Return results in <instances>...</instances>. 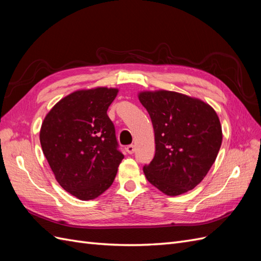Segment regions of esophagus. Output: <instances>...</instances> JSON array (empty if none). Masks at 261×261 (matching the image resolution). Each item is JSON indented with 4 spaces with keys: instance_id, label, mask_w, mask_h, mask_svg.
<instances>
[{
    "instance_id": "1",
    "label": "esophagus",
    "mask_w": 261,
    "mask_h": 261,
    "mask_svg": "<svg viewBox=\"0 0 261 261\" xmlns=\"http://www.w3.org/2000/svg\"><path fill=\"white\" fill-rule=\"evenodd\" d=\"M126 151H127L129 154L134 153V152H135V146H134V145L127 146V147H126Z\"/></svg>"
}]
</instances>
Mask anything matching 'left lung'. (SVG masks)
<instances>
[{
  "label": "left lung",
  "mask_w": 261,
  "mask_h": 261,
  "mask_svg": "<svg viewBox=\"0 0 261 261\" xmlns=\"http://www.w3.org/2000/svg\"><path fill=\"white\" fill-rule=\"evenodd\" d=\"M154 129L155 154L144 173L168 196L195 188L215 163L222 144L217 112L200 99L168 91H140Z\"/></svg>",
  "instance_id": "1"
}]
</instances>
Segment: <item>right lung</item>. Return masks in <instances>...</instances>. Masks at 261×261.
Wrapping results in <instances>:
<instances>
[{
	"label": "right lung",
	"instance_id": "obj_1",
	"mask_svg": "<svg viewBox=\"0 0 261 261\" xmlns=\"http://www.w3.org/2000/svg\"><path fill=\"white\" fill-rule=\"evenodd\" d=\"M117 92L108 87L76 90L61 99L42 122L40 144L55 179L81 200L103 194L124 158L107 114Z\"/></svg>",
	"mask_w": 261,
	"mask_h": 261
}]
</instances>
